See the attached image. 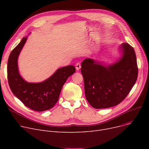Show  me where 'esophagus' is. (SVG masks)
Returning a JSON list of instances; mask_svg holds the SVG:
<instances>
[{
	"label": "esophagus",
	"mask_w": 149,
	"mask_h": 149,
	"mask_svg": "<svg viewBox=\"0 0 149 149\" xmlns=\"http://www.w3.org/2000/svg\"><path fill=\"white\" fill-rule=\"evenodd\" d=\"M75 68L77 70H79L81 68V65L80 63H77L75 65Z\"/></svg>",
	"instance_id": "1"
}]
</instances>
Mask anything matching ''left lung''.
Listing matches in <instances>:
<instances>
[{
    "label": "left lung",
    "mask_w": 149,
    "mask_h": 149,
    "mask_svg": "<svg viewBox=\"0 0 149 149\" xmlns=\"http://www.w3.org/2000/svg\"><path fill=\"white\" fill-rule=\"evenodd\" d=\"M119 49L121 56L112 64L106 65L90 58L81 63L85 96L93 108L105 109L118 105L136 83L138 69L134 49L123 43Z\"/></svg>",
    "instance_id": "obj_1"
}]
</instances>
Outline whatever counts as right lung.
I'll return each mask as SVG.
<instances>
[{"label": "right lung", "instance_id": "obj_1", "mask_svg": "<svg viewBox=\"0 0 149 149\" xmlns=\"http://www.w3.org/2000/svg\"><path fill=\"white\" fill-rule=\"evenodd\" d=\"M27 38L28 37H23L10 55L7 65L8 80L13 94L23 104L32 110L43 112L51 109L57 102L63 86L75 72V68L73 65L60 68L40 83L25 81L19 74L17 60Z\"/></svg>", "mask_w": 149, "mask_h": 149}]
</instances>
